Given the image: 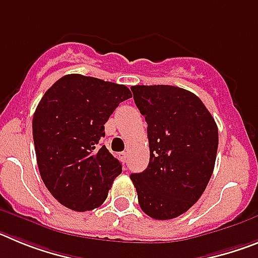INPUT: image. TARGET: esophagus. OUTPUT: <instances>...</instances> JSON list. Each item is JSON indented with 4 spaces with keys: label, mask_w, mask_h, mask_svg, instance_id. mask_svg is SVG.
Wrapping results in <instances>:
<instances>
[{
    "label": "esophagus",
    "mask_w": 258,
    "mask_h": 258,
    "mask_svg": "<svg viewBox=\"0 0 258 258\" xmlns=\"http://www.w3.org/2000/svg\"><path fill=\"white\" fill-rule=\"evenodd\" d=\"M120 159H121L124 163H126V161H127V152H121V154H120Z\"/></svg>",
    "instance_id": "esophagus-1"
}]
</instances>
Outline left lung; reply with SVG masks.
Returning <instances> with one entry per match:
<instances>
[{
    "mask_svg": "<svg viewBox=\"0 0 258 258\" xmlns=\"http://www.w3.org/2000/svg\"><path fill=\"white\" fill-rule=\"evenodd\" d=\"M147 122L150 163L131 175L141 209L172 220L199 200L212 177L218 149L217 124L194 93L170 85L132 86Z\"/></svg>",
    "mask_w": 258,
    "mask_h": 258,
    "instance_id": "left-lung-1",
    "label": "left lung"
}]
</instances>
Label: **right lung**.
I'll return each mask as SVG.
<instances>
[{
    "mask_svg": "<svg viewBox=\"0 0 258 258\" xmlns=\"http://www.w3.org/2000/svg\"><path fill=\"white\" fill-rule=\"evenodd\" d=\"M132 98L125 85L66 75L41 98L32 129L41 178L61 206L76 212L103 204L121 164L101 143L116 107Z\"/></svg>",
    "mask_w": 258,
    "mask_h": 258,
    "instance_id": "right-lung-1",
    "label": "right lung"
}]
</instances>
